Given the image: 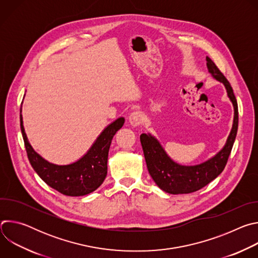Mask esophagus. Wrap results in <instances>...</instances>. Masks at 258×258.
Here are the masks:
<instances>
[{
	"mask_svg": "<svg viewBox=\"0 0 258 258\" xmlns=\"http://www.w3.org/2000/svg\"><path fill=\"white\" fill-rule=\"evenodd\" d=\"M143 120H144V116L140 111L133 112L128 117V121L133 127H137L141 125L143 123Z\"/></svg>",
	"mask_w": 258,
	"mask_h": 258,
	"instance_id": "esophagus-1",
	"label": "esophagus"
}]
</instances>
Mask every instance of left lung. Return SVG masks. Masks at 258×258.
Segmentation results:
<instances>
[{
  "label": "left lung",
  "instance_id": "left-lung-1",
  "mask_svg": "<svg viewBox=\"0 0 258 258\" xmlns=\"http://www.w3.org/2000/svg\"><path fill=\"white\" fill-rule=\"evenodd\" d=\"M206 61L208 72L213 79L225 86L228 97L234 107L233 126L223 149L213 157L200 164L181 165L174 162L167 155L163 147L154 136L151 134H142L140 136L148 171L156 185L168 194L193 193L202 189L211 180L216 178L223 172L227 164L236 139L239 116L238 104L233 89L213 61L209 57H206Z\"/></svg>",
  "mask_w": 258,
  "mask_h": 258
}]
</instances>
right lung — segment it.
Listing matches in <instances>:
<instances>
[{"mask_svg": "<svg viewBox=\"0 0 258 258\" xmlns=\"http://www.w3.org/2000/svg\"><path fill=\"white\" fill-rule=\"evenodd\" d=\"M20 108V127L28 160L48 186L66 196H84L97 190L107 175L108 152L111 141L124 123L119 117L108 124L98 136L88 152L76 162L59 165L51 163L36 153L26 137Z\"/></svg>", "mask_w": 258, "mask_h": 258, "instance_id": "add662e5", "label": "right lung"}]
</instances>
